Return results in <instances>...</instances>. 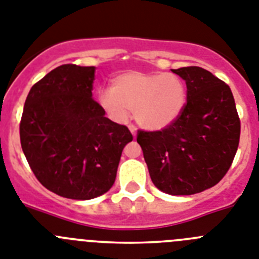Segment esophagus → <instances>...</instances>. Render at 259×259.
Wrapping results in <instances>:
<instances>
[{"mask_svg": "<svg viewBox=\"0 0 259 259\" xmlns=\"http://www.w3.org/2000/svg\"><path fill=\"white\" fill-rule=\"evenodd\" d=\"M130 131H131V134L134 135V138H136V127L135 125H130Z\"/></svg>", "mask_w": 259, "mask_h": 259, "instance_id": "obj_1", "label": "esophagus"}]
</instances>
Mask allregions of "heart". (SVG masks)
Returning a JSON list of instances; mask_svg holds the SVG:
<instances>
[{
	"instance_id": "obj_1",
	"label": "heart",
	"mask_w": 259,
	"mask_h": 259,
	"mask_svg": "<svg viewBox=\"0 0 259 259\" xmlns=\"http://www.w3.org/2000/svg\"><path fill=\"white\" fill-rule=\"evenodd\" d=\"M187 89L181 77L166 72L120 73L111 89L99 93V105L116 123H125L134 111L139 124L148 130H162L182 115Z\"/></svg>"
}]
</instances>
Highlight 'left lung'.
I'll return each mask as SVG.
<instances>
[{"mask_svg": "<svg viewBox=\"0 0 259 259\" xmlns=\"http://www.w3.org/2000/svg\"><path fill=\"white\" fill-rule=\"evenodd\" d=\"M185 79L182 115L161 131H139L152 182L170 195L215 186L231 167L240 141V118L231 88L199 66L171 69Z\"/></svg>", "mask_w": 259, "mask_h": 259, "instance_id": "left-lung-1", "label": "left lung"}]
</instances>
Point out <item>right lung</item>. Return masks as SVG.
I'll list each match as a JSON object with an SVG mask.
<instances>
[{"label": "right lung", "mask_w": 259, "mask_h": 259, "mask_svg": "<svg viewBox=\"0 0 259 259\" xmlns=\"http://www.w3.org/2000/svg\"><path fill=\"white\" fill-rule=\"evenodd\" d=\"M96 68L65 64L28 93L19 135L37 181L52 193L89 200L107 193L132 134L93 99Z\"/></svg>", "instance_id": "1"}]
</instances>
